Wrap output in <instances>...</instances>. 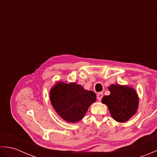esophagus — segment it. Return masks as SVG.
<instances>
[{"instance_id":"1","label":"esophagus","mask_w":157,"mask_h":157,"mask_svg":"<svg viewBox=\"0 0 157 157\" xmlns=\"http://www.w3.org/2000/svg\"><path fill=\"white\" fill-rule=\"evenodd\" d=\"M102 96H103V93H102V92H99V93H98V94H97V99H98V101H101L102 98Z\"/></svg>"}]
</instances>
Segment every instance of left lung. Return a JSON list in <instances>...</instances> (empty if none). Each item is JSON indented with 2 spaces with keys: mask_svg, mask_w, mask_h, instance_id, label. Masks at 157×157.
<instances>
[{
  "mask_svg": "<svg viewBox=\"0 0 157 157\" xmlns=\"http://www.w3.org/2000/svg\"><path fill=\"white\" fill-rule=\"evenodd\" d=\"M111 94L105 96L102 102L107 105L112 117L124 123L134 116L138 108L139 98L134 88L128 86L111 84L108 88Z\"/></svg>",
  "mask_w": 157,
  "mask_h": 157,
  "instance_id": "8db88e82",
  "label": "left lung"
}]
</instances>
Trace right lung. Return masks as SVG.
Listing matches in <instances>:
<instances>
[{
  "instance_id": "1",
  "label": "right lung",
  "mask_w": 157,
  "mask_h": 157,
  "mask_svg": "<svg viewBox=\"0 0 157 157\" xmlns=\"http://www.w3.org/2000/svg\"><path fill=\"white\" fill-rule=\"evenodd\" d=\"M50 100L63 119L75 123L83 119L89 106L96 101V95L75 83L58 82L51 89Z\"/></svg>"
}]
</instances>
